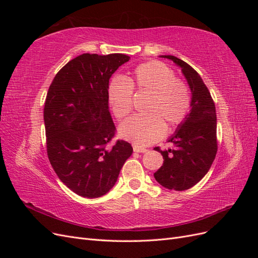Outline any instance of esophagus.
<instances>
[{
    "mask_svg": "<svg viewBox=\"0 0 258 258\" xmlns=\"http://www.w3.org/2000/svg\"><path fill=\"white\" fill-rule=\"evenodd\" d=\"M134 151L136 153H146L147 152L145 147H141V146H138V145H134Z\"/></svg>",
    "mask_w": 258,
    "mask_h": 258,
    "instance_id": "obj_1",
    "label": "esophagus"
}]
</instances>
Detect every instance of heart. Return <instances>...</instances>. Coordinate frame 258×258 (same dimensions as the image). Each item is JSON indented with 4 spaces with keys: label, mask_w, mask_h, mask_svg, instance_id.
Here are the masks:
<instances>
[{
    "label": "heart",
    "mask_w": 258,
    "mask_h": 258,
    "mask_svg": "<svg viewBox=\"0 0 258 258\" xmlns=\"http://www.w3.org/2000/svg\"><path fill=\"white\" fill-rule=\"evenodd\" d=\"M132 90L151 93L141 116H134L119 127V135L136 145L145 146L159 140L168 129L181 123L188 114L190 93L175 73L159 61L140 64L127 81L114 79L108 86L107 97L112 111L118 119L132 110Z\"/></svg>",
    "instance_id": "1"
}]
</instances>
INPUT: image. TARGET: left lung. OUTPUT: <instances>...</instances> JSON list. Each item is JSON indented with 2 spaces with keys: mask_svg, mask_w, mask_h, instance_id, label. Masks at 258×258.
Here are the masks:
<instances>
[{
  "mask_svg": "<svg viewBox=\"0 0 258 258\" xmlns=\"http://www.w3.org/2000/svg\"><path fill=\"white\" fill-rule=\"evenodd\" d=\"M181 68L191 91L190 111L168 139L173 147L161 151L163 165L154 177L168 189L186 190L201 181L215 159L216 112L215 105L200 75L185 61L170 54L160 56Z\"/></svg>",
  "mask_w": 258,
  "mask_h": 258,
  "instance_id": "8db88e82",
  "label": "left lung"
}]
</instances>
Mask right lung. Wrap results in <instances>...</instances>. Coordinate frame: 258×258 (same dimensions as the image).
I'll use <instances>...</instances> for the list:
<instances>
[{
  "label": "right lung",
  "mask_w": 258,
  "mask_h": 258,
  "mask_svg": "<svg viewBox=\"0 0 258 258\" xmlns=\"http://www.w3.org/2000/svg\"><path fill=\"white\" fill-rule=\"evenodd\" d=\"M129 60L123 53H83L49 86L44 107L47 155L60 181L79 196L98 198L110 191L134 151L122 140L107 145L115 135L108 82Z\"/></svg>",
  "instance_id": "add662e5"
}]
</instances>
